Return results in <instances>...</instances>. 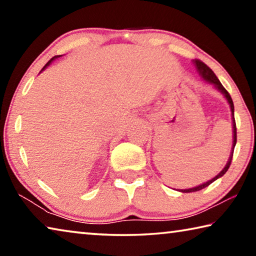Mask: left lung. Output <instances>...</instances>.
I'll list each match as a JSON object with an SVG mask.
<instances>
[{
  "instance_id": "left-lung-1",
  "label": "left lung",
  "mask_w": 256,
  "mask_h": 256,
  "mask_svg": "<svg viewBox=\"0 0 256 256\" xmlns=\"http://www.w3.org/2000/svg\"><path fill=\"white\" fill-rule=\"evenodd\" d=\"M193 63H194V66H196V70H198V74L201 76V78H203V80H206V81H208V82H210V84H214L216 88L218 89L219 92L224 94V98L227 99V102H228V104H229V106H230L232 116V138H234V140H232V150L230 157H229L228 162H227L226 166H224V170H222V172H220L219 174L216 175V177H214V178L206 182V183H203V184L198 185V186H196V188H193L180 190V192H183V193L198 192V190H201L202 188H206V186H209L211 183H214V182L216 180L220 178V177H222V176H224V174H226V172L228 170V168H229V166H230V164H232V159L234 149H235V146H236V142H237V130H236V122H235V118H234V102H232V97H230V94H228V92H227V90L224 88V86L222 84V82L219 81V79H218V78H216V76L214 74V71H212L211 68L206 66V64L203 63L202 60H193Z\"/></svg>"
}]
</instances>
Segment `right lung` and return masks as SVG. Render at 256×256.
I'll use <instances>...</instances> for the list:
<instances>
[{
    "mask_svg": "<svg viewBox=\"0 0 256 256\" xmlns=\"http://www.w3.org/2000/svg\"><path fill=\"white\" fill-rule=\"evenodd\" d=\"M60 55H58V56H54V58H50V60H48V62H47V63H46V66H45L44 68H42V70H45V68H46L47 66H50V62H52V60H55V58H60Z\"/></svg>",
    "mask_w": 256,
    "mask_h": 256,
    "instance_id": "1",
    "label": "right lung"
}]
</instances>
